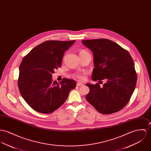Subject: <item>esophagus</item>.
Masks as SVG:
<instances>
[{"mask_svg": "<svg viewBox=\"0 0 151 151\" xmlns=\"http://www.w3.org/2000/svg\"><path fill=\"white\" fill-rule=\"evenodd\" d=\"M83 85V83L81 82H77V86H82Z\"/></svg>", "mask_w": 151, "mask_h": 151, "instance_id": "1", "label": "esophagus"}]
</instances>
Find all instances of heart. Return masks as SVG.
I'll return each mask as SVG.
<instances>
[{"instance_id":"b5f03b06","label":"heart","mask_w":151,"mask_h":151,"mask_svg":"<svg viewBox=\"0 0 151 151\" xmlns=\"http://www.w3.org/2000/svg\"><path fill=\"white\" fill-rule=\"evenodd\" d=\"M89 54L86 50H80V51H79V55H84V54ZM74 76L76 78H77L78 79H80V80H83L84 79V75L82 73H77V74H75L74 75Z\"/></svg>"}]
</instances>
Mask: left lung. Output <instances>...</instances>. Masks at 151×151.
<instances>
[{"mask_svg": "<svg viewBox=\"0 0 151 151\" xmlns=\"http://www.w3.org/2000/svg\"><path fill=\"white\" fill-rule=\"evenodd\" d=\"M93 53L92 78L106 81L100 84L86 83L89 92L87 101L98 112L111 114L122 110L129 102L136 85L137 73L133 60L127 51L106 39L82 40Z\"/></svg>", "mask_w": 151, "mask_h": 151, "instance_id": "obj_1", "label": "left lung"}]
</instances>
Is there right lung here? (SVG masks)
Returning <instances> with one entry per match:
<instances>
[{
    "label": "right lung",
    "mask_w": 151,
    "mask_h": 151,
    "mask_svg": "<svg viewBox=\"0 0 151 151\" xmlns=\"http://www.w3.org/2000/svg\"><path fill=\"white\" fill-rule=\"evenodd\" d=\"M75 41H45L23 58L18 86L21 96L33 110L43 114L54 112L76 87L74 80L63 78L59 83L52 78L55 69L61 66L65 52Z\"/></svg>",
    "instance_id": "add662e5"
}]
</instances>
